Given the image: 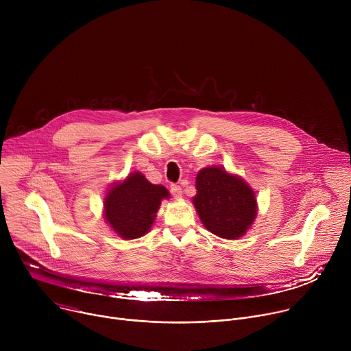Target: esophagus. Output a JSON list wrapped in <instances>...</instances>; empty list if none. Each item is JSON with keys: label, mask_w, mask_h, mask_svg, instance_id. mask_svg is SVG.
Wrapping results in <instances>:
<instances>
[{"label": "esophagus", "mask_w": 351, "mask_h": 351, "mask_svg": "<svg viewBox=\"0 0 351 351\" xmlns=\"http://www.w3.org/2000/svg\"><path fill=\"white\" fill-rule=\"evenodd\" d=\"M171 193L175 198H180L182 197V187L178 184H171Z\"/></svg>", "instance_id": "1"}]
</instances>
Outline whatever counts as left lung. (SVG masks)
Returning <instances> with one entry per match:
<instances>
[{
    "mask_svg": "<svg viewBox=\"0 0 351 351\" xmlns=\"http://www.w3.org/2000/svg\"><path fill=\"white\" fill-rule=\"evenodd\" d=\"M195 190L193 204L208 232L236 240L253 226L258 213L257 197L241 176L222 167H207L197 173Z\"/></svg>",
    "mask_w": 351,
    "mask_h": 351,
    "instance_id": "1",
    "label": "left lung"
}]
</instances>
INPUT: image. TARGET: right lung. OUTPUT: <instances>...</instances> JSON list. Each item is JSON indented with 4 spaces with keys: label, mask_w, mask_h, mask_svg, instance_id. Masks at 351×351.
<instances>
[{
    "label": "right lung",
    "mask_w": 351,
    "mask_h": 351,
    "mask_svg": "<svg viewBox=\"0 0 351 351\" xmlns=\"http://www.w3.org/2000/svg\"><path fill=\"white\" fill-rule=\"evenodd\" d=\"M171 197L162 184H153L136 171L114 182L104 197V219L121 239L133 240L149 232L162 199Z\"/></svg>",
    "instance_id": "1"
}]
</instances>
